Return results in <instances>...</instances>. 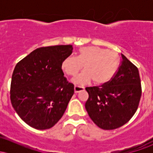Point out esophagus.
I'll return each instance as SVG.
<instances>
[{
  "mask_svg": "<svg viewBox=\"0 0 153 153\" xmlns=\"http://www.w3.org/2000/svg\"><path fill=\"white\" fill-rule=\"evenodd\" d=\"M84 90L83 86H80V85H75L74 87V91L75 93H78L80 91H82Z\"/></svg>",
  "mask_w": 153,
  "mask_h": 153,
  "instance_id": "esophagus-1",
  "label": "esophagus"
}]
</instances>
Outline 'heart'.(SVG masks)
Masks as SVG:
<instances>
[{"mask_svg": "<svg viewBox=\"0 0 153 153\" xmlns=\"http://www.w3.org/2000/svg\"><path fill=\"white\" fill-rule=\"evenodd\" d=\"M117 54L99 47H85L80 49L78 57L69 56L63 59L61 68L70 76H74L82 70L84 71L73 79L74 83L83 85L92 80L94 84L108 82L118 69Z\"/></svg>", "mask_w": 153, "mask_h": 153, "instance_id": "b5f03b06", "label": "heart"}]
</instances>
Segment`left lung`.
Listing matches in <instances>:
<instances>
[{
  "mask_svg": "<svg viewBox=\"0 0 153 153\" xmlns=\"http://www.w3.org/2000/svg\"><path fill=\"white\" fill-rule=\"evenodd\" d=\"M85 90L89 96L85 108L93 122L106 130L117 129L137 110L142 95L138 68L121 54L120 64L111 80Z\"/></svg>",
  "mask_w": 153,
  "mask_h": 153,
  "instance_id": "8db88e82",
  "label": "left lung"
}]
</instances>
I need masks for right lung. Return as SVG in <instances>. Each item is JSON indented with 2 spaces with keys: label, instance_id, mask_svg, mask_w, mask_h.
<instances>
[{
  "label": "right lung",
  "instance_id": "right-lung-1",
  "mask_svg": "<svg viewBox=\"0 0 153 153\" xmlns=\"http://www.w3.org/2000/svg\"><path fill=\"white\" fill-rule=\"evenodd\" d=\"M73 45L39 47L19 61L10 82L12 106L20 118L36 129L52 127L62 118L74 94L61 68Z\"/></svg>",
  "mask_w": 153,
  "mask_h": 153
}]
</instances>
